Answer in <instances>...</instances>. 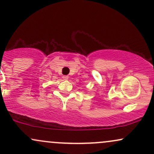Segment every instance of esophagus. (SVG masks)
Masks as SVG:
<instances>
[{
    "label": "esophagus",
    "mask_w": 154,
    "mask_h": 154,
    "mask_svg": "<svg viewBox=\"0 0 154 154\" xmlns=\"http://www.w3.org/2000/svg\"><path fill=\"white\" fill-rule=\"evenodd\" d=\"M62 78H63V80H67V79H68V78H69V77H68V76H63Z\"/></svg>",
    "instance_id": "esophagus-1"
}]
</instances>
